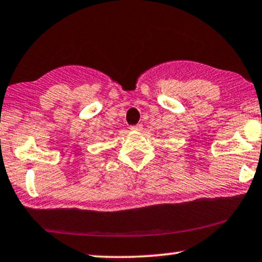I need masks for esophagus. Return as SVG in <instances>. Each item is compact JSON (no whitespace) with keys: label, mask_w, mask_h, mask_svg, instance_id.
Returning <instances> with one entry per match:
<instances>
[{"label":"esophagus","mask_w":262,"mask_h":262,"mask_svg":"<svg viewBox=\"0 0 262 262\" xmlns=\"http://www.w3.org/2000/svg\"><path fill=\"white\" fill-rule=\"evenodd\" d=\"M130 129L136 130V132L142 130V124H135V126H130Z\"/></svg>","instance_id":"1"}]
</instances>
